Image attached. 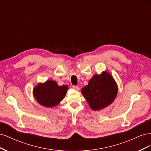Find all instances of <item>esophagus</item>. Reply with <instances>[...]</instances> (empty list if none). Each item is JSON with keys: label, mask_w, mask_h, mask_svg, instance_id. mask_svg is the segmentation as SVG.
<instances>
[{"label": "esophagus", "mask_w": 151, "mask_h": 151, "mask_svg": "<svg viewBox=\"0 0 151 151\" xmlns=\"http://www.w3.org/2000/svg\"><path fill=\"white\" fill-rule=\"evenodd\" d=\"M72 88H73V89H74V90H76V91H79V90H80V88L79 86H72Z\"/></svg>", "instance_id": "esophagus-1"}]
</instances>
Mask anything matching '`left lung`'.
I'll use <instances>...</instances> for the list:
<instances>
[{"instance_id":"1","label":"left lung","mask_w":151,"mask_h":151,"mask_svg":"<svg viewBox=\"0 0 151 151\" xmlns=\"http://www.w3.org/2000/svg\"><path fill=\"white\" fill-rule=\"evenodd\" d=\"M118 86L113 76L107 71L94 75L88 84L81 89L90 108L94 111L103 109L110 105L118 93Z\"/></svg>"}]
</instances>
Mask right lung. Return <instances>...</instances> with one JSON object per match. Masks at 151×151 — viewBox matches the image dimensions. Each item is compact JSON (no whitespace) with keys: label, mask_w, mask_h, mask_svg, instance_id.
<instances>
[{"label":"right lung","mask_w":151,"mask_h":151,"mask_svg":"<svg viewBox=\"0 0 151 151\" xmlns=\"http://www.w3.org/2000/svg\"><path fill=\"white\" fill-rule=\"evenodd\" d=\"M68 86H58L53 80H47L38 83L33 90V94L37 102L45 107L53 108L60 103L65 96Z\"/></svg>","instance_id":"add662e5"}]
</instances>
